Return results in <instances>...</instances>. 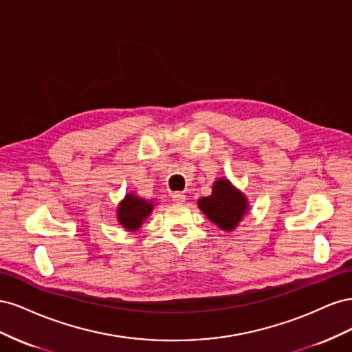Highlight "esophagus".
Masks as SVG:
<instances>
[{"label":"esophagus","mask_w":352,"mask_h":352,"mask_svg":"<svg viewBox=\"0 0 352 352\" xmlns=\"http://www.w3.org/2000/svg\"><path fill=\"white\" fill-rule=\"evenodd\" d=\"M186 199V195L184 194V192H173L172 194V201H175V202H184Z\"/></svg>","instance_id":"34e87169"}]
</instances>
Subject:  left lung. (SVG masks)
<instances>
[{
  "label": "left lung",
  "instance_id": "left-lung-1",
  "mask_svg": "<svg viewBox=\"0 0 352 352\" xmlns=\"http://www.w3.org/2000/svg\"><path fill=\"white\" fill-rule=\"evenodd\" d=\"M198 207L210 221L226 232H232L248 211V201L228 179H217L210 197L198 199Z\"/></svg>",
  "mask_w": 352,
  "mask_h": 352
}]
</instances>
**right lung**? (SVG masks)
<instances>
[{"label": "right lung", "instance_id": "obj_1", "mask_svg": "<svg viewBox=\"0 0 352 352\" xmlns=\"http://www.w3.org/2000/svg\"><path fill=\"white\" fill-rule=\"evenodd\" d=\"M153 208V201H146L133 194H127L119 207H117V220H119L126 230L136 232L141 228L145 219L151 214Z\"/></svg>", "mask_w": 352, "mask_h": 352}]
</instances>
